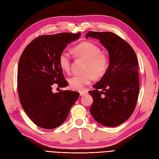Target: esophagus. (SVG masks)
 <instances>
[{"mask_svg":"<svg viewBox=\"0 0 159 159\" xmlns=\"http://www.w3.org/2000/svg\"><path fill=\"white\" fill-rule=\"evenodd\" d=\"M87 93H88V92H87V91H80V96L85 95H86Z\"/></svg>","mask_w":159,"mask_h":159,"instance_id":"1","label":"esophagus"}]
</instances>
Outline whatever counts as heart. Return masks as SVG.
Returning a JSON list of instances; mask_svg holds the SVG:
<instances>
[{
    "instance_id": "heart-1",
    "label": "heart",
    "mask_w": 159,
    "mask_h": 159,
    "mask_svg": "<svg viewBox=\"0 0 159 159\" xmlns=\"http://www.w3.org/2000/svg\"><path fill=\"white\" fill-rule=\"evenodd\" d=\"M74 54L78 57L88 60L84 71L81 75H75L69 79L70 88L76 91L84 89L85 85L89 84L93 80L99 79L105 74L109 67L108 57L101 52L99 48L90 42H81L73 49ZM59 65L61 69L69 73L71 69L70 56L66 52H62L59 56Z\"/></svg>"
}]
</instances>
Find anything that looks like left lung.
Segmentation results:
<instances>
[{"instance_id":"1","label":"left lung","mask_w":159,"mask_h":159,"mask_svg":"<svg viewBox=\"0 0 159 159\" xmlns=\"http://www.w3.org/2000/svg\"><path fill=\"white\" fill-rule=\"evenodd\" d=\"M89 37L99 40L109 56L107 72L89 92L93 99L90 113L103 125L116 127L129 118L137 102V57L132 47L113 32L89 31L85 35Z\"/></svg>"}]
</instances>
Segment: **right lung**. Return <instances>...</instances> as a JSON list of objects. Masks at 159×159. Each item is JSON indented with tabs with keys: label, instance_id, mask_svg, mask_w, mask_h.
Returning <instances> with one entry per match:
<instances>
[{
	"label": "right lung",
	"instance_id": "add662e5",
	"mask_svg": "<svg viewBox=\"0 0 159 159\" xmlns=\"http://www.w3.org/2000/svg\"><path fill=\"white\" fill-rule=\"evenodd\" d=\"M81 33L44 35L32 41L23 51L18 67V93L23 109L37 126L52 129L68 117L80 93L70 90L52 92V85L66 87L59 56Z\"/></svg>",
	"mask_w": 159,
	"mask_h": 159
}]
</instances>
